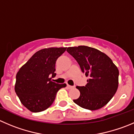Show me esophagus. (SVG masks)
Returning a JSON list of instances; mask_svg holds the SVG:
<instances>
[{
	"instance_id": "obj_1",
	"label": "esophagus",
	"mask_w": 134,
	"mask_h": 134,
	"mask_svg": "<svg viewBox=\"0 0 134 134\" xmlns=\"http://www.w3.org/2000/svg\"><path fill=\"white\" fill-rule=\"evenodd\" d=\"M67 87H68V89H73V88H74L75 86H71V85L67 84Z\"/></svg>"
}]
</instances>
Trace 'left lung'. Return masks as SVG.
<instances>
[{
  "label": "left lung",
  "instance_id": "1",
  "mask_svg": "<svg viewBox=\"0 0 134 134\" xmlns=\"http://www.w3.org/2000/svg\"><path fill=\"white\" fill-rule=\"evenodd\" d=\"M66 51L76 59L81 72L90 77L85 86L76 87L80 95L74 102L91 110L103 107L118 89V68L107 54L92 47L78 46L68 47Z\"/></svg>",
  "mask_w": 134,
  "mask_h": 134
}]
</instances>
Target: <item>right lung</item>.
Listing matches in <instances>:
<instances>
[{"mask_svg":"<svg viewBox=\"0 0 134 134\" xmlns=\"http://www.w3.org/2000/svg\"><path fill=\"white\" fill-rule=\"evenodd\" d=\"M66 47H51L36 52L16 74L15 91L24 107L33 113L43 111L53 104L58 90L66 86L52 81L57 60Z\"/></svg>","mask_w":134,"mask_h":134,"instance_id":"add662e5","label":"right lung"}]
</instances>
